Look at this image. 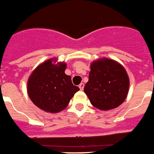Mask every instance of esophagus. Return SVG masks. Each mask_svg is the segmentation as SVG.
I'll return each instance as SVG.
<instances>
[{"label":"esophagus","mask_w":154,"mask_h":154,"mask_svg":"<svg viewBox=\"0 0 154 154\" xmlns=\"http://www.w3.org/2000/svg\"><path fill=\"white\" fill-rule=\"evenodd\" d=\"M79 89H80L81 91H83V88H84V83H81L80 84H79Z\"/></svg>","instance_id":"esophagus-1"}]
</instances>
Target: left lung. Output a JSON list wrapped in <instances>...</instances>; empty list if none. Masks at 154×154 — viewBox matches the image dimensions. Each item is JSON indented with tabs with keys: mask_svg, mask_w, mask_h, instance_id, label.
<instances>
[{
	"mask_svg": "<svg viewBox=\"0 0 154 154\" xmlns=\"http://www.w3.org/2000/svg\"><path fill=\"white\" fill-rule=\"evenodd\" d=\"M130 87L126 70L113 60L103 58L91 64L84 92L94 107L109 110L123 103Z\"/></svg>",
	"mask_w": 154,
	"mask_h": 154,
	"instance_id": "obj_1",
	"label": "left lung"
}]
</instances>
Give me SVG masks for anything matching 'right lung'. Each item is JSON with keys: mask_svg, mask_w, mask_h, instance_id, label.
Returning <instances> with one entry per match:
<instances>
[{"mask_svg": "<svg viewBox=\"0 0 154 154\" xmlns=\"http://www.w3.org/2000/svg\"><path fill=\"white\" fill-rule=\"evenodd\" d=\"M50 59L40 64L28 80V96L37 107L46 112L58 113L67 107L79 88L73 85L70 75L65 74L63 62Z\"/></svg>", "mask_w": 154, "mask_h": 154, "instance_id": "obj_1", "label": "right lung"}]
</instances>
